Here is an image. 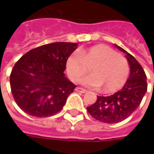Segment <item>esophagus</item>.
<instances>
[{"instance_id":"obj_1","label":"esophagus","mask_w":154,"mask_h":154,"mask_svg":"<svg viewBox=\"0 0 154 154\" xmlns=\"http://www.w3.org/2000/svg\"><path fill=\"white\" fill-rule=\"evenodd\" d=\"M76 91H78V92H81V93H86L87 91V90H85L83 88H81V87H77V88H76Z\"/></svg>"}]
</instances>
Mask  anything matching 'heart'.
I'll list each match as a JSON object with an SVG mask.
<instances>
[{"mask_svg": "<svg viewBox=\"0 0 154 154\" xmlns=\"http://www.w3.org/2000/svg\"><path fill=\"white\" fill-rule=\"evenodd\" d=\"M91 66L92 75L81 81L86 87L100 88L101 86L102 91L112 92L122 87L129 77L128 61L105 44L72 53L67 57L66 71L71 81L77 82Z\"/></svg>", "mask_w": 154, "mask_h": 154, "instance_id": "obj_1", "label": "heart"}]
</instances>
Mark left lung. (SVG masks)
Segmentation results:
<instances>
[{
	"label": "left lung",
	"instance_id": "left-lung-1",
	"mask_svg": "<svg viewBox=\"0 0 154 154\" xmlns=\"http://www.w3.org/2000/svg\"><path fill=\"white\" fill-rule=\"evenodd\" d=\"M126 54L130 75L123 88L111 96L97 97V101L87 107L88 113L100 122L116 124L127 119L139 107L145 95L148 84L142 66L131 54L116 45Z\"/></svg>",
	"mask_w": 154,
	"mask_h": 154
}]
</instances>
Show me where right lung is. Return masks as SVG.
Here are the masks:
<instances>
[{
    "label": "right lung",
    "mask_w": 154,
    "mask_h": 154,
    "mask_svg": "<svg viewBox=\"0 0 154 154\" xmlns=\"http://www.w3.org/2000/svg\"><path fill=\"white\" fill-rule=\"evenodd\" d=\"M76 43L57 42L33 48L19 59L11 71L13 97L24 112L48 117L59 112L75 86L65 77L66 62Z\"/></svg>",
    "instance_id": "right-lung-1"
}]
</instances>
